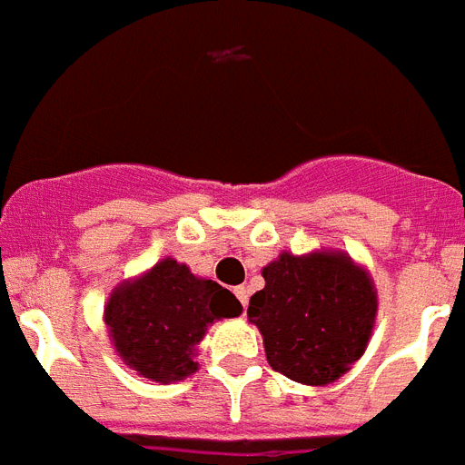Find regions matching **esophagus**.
I'll use <instances>...</instances> for the list:
<instances>
[{"mask_svg":"<svg viewBox=\"0 0 465 465\" xmlns=\"http://www.w3.org/2000/svg\"><path fill=\"white\" fill-rule=\"evenodd\" d=\"M232 292H235V297L240 299L242 309H247V302H249V290H247V287H235Z\"/></svg>","mask_w":465,"mask_h":465,"instance_id":"esophagus-1","label":"esophagus"}]
</instances>
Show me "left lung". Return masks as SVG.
Listing matches in <instances>:
<instances>
[{"instance_id": "1", "label": "left lung", "mask_w": 465, "mask_h": 465, "mask_svg": "<svg viewBox=\"0 0 465 465\" xmlns=\"http://www.w3.org/2000/svg\"><path fill=\"white\" fill-rule=\"evenodd\" d=\"M266 287L247 318L263 335L273 371L304 385H328L359 361L378 313L366 268L344 252H282L263 271Z\"/></svg>"}]
</instances>
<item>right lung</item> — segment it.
Listing matches in <instances>:
<instances>
[{
	"label": "right lung",
	"instance_id": "obj_1",
	"mask_svg": "<svg viewBox=\"0 0 465 465\" xmlns=\"http://www.w3.org/2000/svg\"><path fill=\"white\" fill-rule=\"evenodd\" d=\"M240 313L230 290L166 256L111 292L104 323L125 366L166 385L197 371L194 347L213 321Z\"/></svg>",
	"mask_w": 465,
	"mask_h": 465
}]
</instances>
